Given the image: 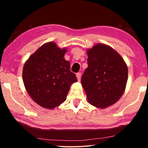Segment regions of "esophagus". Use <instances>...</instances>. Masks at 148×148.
Instances as JSON below:
<instances>
[{"label": "esophagus", "mask_w": 148, "mask_h": 148, "mask_svg": "<svg viewBox=\"0 0 148 148\" xmlns=\"http://www.w3.org/2000/svg\"><path fill=\"white\" fill-rule=\"evenodd\" d=\"M76 77H77V79L78 81L79 82L80 79H81V77H82V74L80 73V72H78V73L76 74Z\"/></svg>", "instance_id": "obj_1"}]
</instances>
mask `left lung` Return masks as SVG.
<instances>
[{
	"label": "left lung",
	"mask_w": 148,
	"mask_h": 148,
	"mask_svg": "<svg viewBox=\"0 0 148 148\" xmlns=\"http://www.w3.org/2000/svg\"><path fill=\"white\" fill-rule=\"evenodd\" d=\"M87 64L82 85L88 102L104 109L116 103L123 94L128 79V68L122 57L104 44L87 49Z\"/></svg>",
	"instance_id": "obj_1"
}]
</instances>
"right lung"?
<instances>
[{
	"label": "right lung",
	"instance_id": "add662e5",
	"mask_svg": "<svg viewBox=\"0 0 148 148\" xmlns=\"http://www.w3.org/2000/svg\"><path fill=\"white\" fill-rule=\"evenodd\" d=\"M67 49L47 42L25 62L23 80L31 99L39 106L53 109L66 101L71 85L77 82L64 57Z\"/></svg>",
	"mask_w": 148,
	"mask_h": 148
}]
</instances>
